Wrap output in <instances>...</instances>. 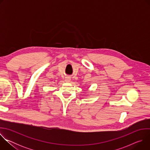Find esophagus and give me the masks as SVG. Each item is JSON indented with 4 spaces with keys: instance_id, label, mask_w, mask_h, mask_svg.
I'll use <instances>...</instances> for the list:
<instances>
[{
    "instance_id": "34e87169",
    "label": "esophagus",
    "mask_w": 150,
    "mask_h": 150,
    "mask_svg": "<svg viewBox=\"0 0 150 150\" xmlns=\"http://www.w3.org/2000/svg\"><path fill=\"white\" fill-rule=\"evenodd\" d=\"M70 81H71V78H69V77H67V78H65V81H66V82H70Z\"/></svg>"
}]
</instances>
